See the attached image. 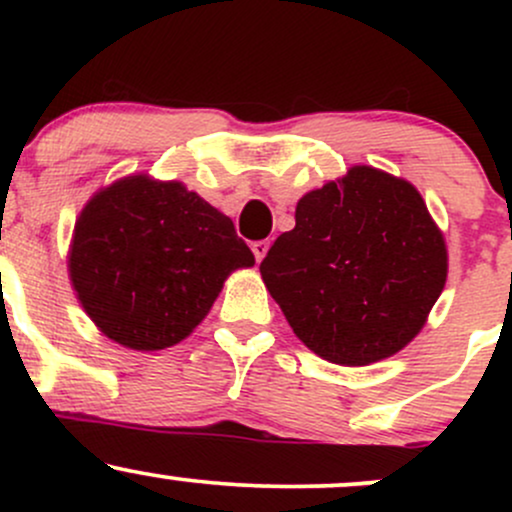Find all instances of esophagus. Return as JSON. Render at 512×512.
Instances as JSON below:
<instances>
[{
    "mask_svg": "<svg viewBox=\"0 0 512 512\" xmlns=\"http://www.w3.org/2000/svg\"><path fill=\"white\" fill-rule=\"evenodd\" d=\"M267 250H269V240H255V243H252V252H255L257 262L264 260Z\"/></svg>",
    "mask_w": 512,
    "mask_h": 512,
    "instance_id": "1",
    "label": "esophagus"
}]
</instances>
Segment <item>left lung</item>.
Here are the masks:
<instances>
[{
  "label": "left lung",
  "mask_w": 512,
  "mask_h": 512,
  "mask_svg": "<svg viewBox=\"0 0 512 512\" xmlns=\"http://www.w3.org/2000/svg\"><path fill=\"white\" fill-rule=\"evenodd\" d=\"M260 274L313 354L370 366L424 330L448 248L411 182L354 166L298 199L296 228L274 240Z\"/></svg>",
  "instance_id": "8db88e82"
}]
</instances>
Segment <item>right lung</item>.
I'll return each mask as SVG.
<instances>
[{
	"label": "right lung",
	"instance_id": "right-lung-1",
	"mask_svg": "<svg viewBox=\"0 0 512 512\" xmlns=\"http://www.w3.org/2000/svg\"><path fill=\"white\" fill-rule=\"evenodd\" d=\"M252 264L226 214L182 182L146 173L88 199L67 255L81 308L105 337L134 351L190 337L223 281Z\"/></svg>",
	"mask_w": 512,
	"mask_h": 512
}]
</instances>
